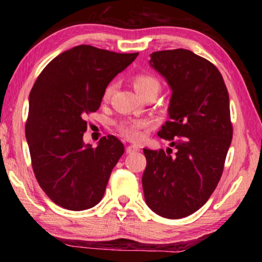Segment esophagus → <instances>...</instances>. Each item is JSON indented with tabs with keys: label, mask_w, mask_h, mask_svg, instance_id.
<instances>
[{
	"label": "esophagus",
	"mask_w": 262,
	"mask_h": 262,
	"mask_svg": "<svg viewBox=\"0 0 262 262\" xmlns=\"http://www.w3.org/2000/svg\"><path fill=\"white\" fill-rule=\"evenodd\" d=\"M126 151L127 154H135L137 151H140V148L137 147V145H128Z\"/></svg>",
	"instance_id": "obj_1"
}]
</instances>
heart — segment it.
<instances>
[{
  "mask_svg": "<svg viewBox=\"0 0 262 262\" xmlns=\"http://www.w3.org/2000/svg\"><path fill=\"white\" fill-rule=\"evenodd\" d=\"M134 88L140 96L151 90H159V82L151 75L140 74L134 77ZM115 90V84L110 83L104 91V100H108ZM149 122L143 119H134V120H123L118 125V129L121 134L133 142H139L143 139L144 130L148 128Z\"/></svg>",
  "mask_w": 262,
  "mask_h": 262,
  "instance_id": "obj_1",
  "label": "heart"
}]
</instances>
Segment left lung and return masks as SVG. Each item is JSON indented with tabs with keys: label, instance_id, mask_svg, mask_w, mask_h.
<instances>
[{
	"label": "left lung",
	"instance_id": "obj_1",
	"mask_svg": "<svg viewBox=\"0 0 262 262\" xmlns=\"http://www.w3.org/2000/svg\"><path fill=\"white\" fill-rule=\"evenodd\" d=\"M150 57L172 90L168 120L158 136L177 152L143 149L144 199L157 215L183 219L205 205L223 173L232 140L229 94L216 66L193 52L178 48Z\"/></svg>",
	"mask_w": 262,
	"mask_h": 262
}]
</instances>
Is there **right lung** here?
<instances>
[{
	"mask_svg": "<svg viewBox=\"0 0 262 262\" xmlns=\"http://www.w3.org/2000/svg\"><path fill=\"white\" fill-rule=\"evenodd\" d=\"M137 55L79 45L54 57L35 81L25 135L35 178L57 206L85 210L104 196L125 147L113 135L96 148L84 144V118L99 108L106 86Z\"/></svg>",
	"mask_w": 262,
	"mask_h": 262,
	"instance_id": "right-lung-1",
	"label": "right lung"
}]
</instances>
